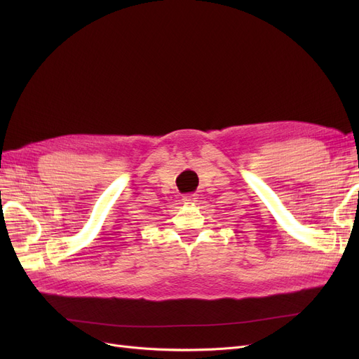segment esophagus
I'll list each match as a JSON object with an SVG mask.
<instances>
[{
	"instance_id": "34e87169",
	"label": "esophagus",
	"mask_w": 359,
	"mask_h": 359,
	"mask_svg": "<svg viewBox=\"0 0 359 359\" xmlns=\"http://www.w3.org/2000/svg\"><path fill=\"white\" fill-rule=\"evenodd\" d=\"M195 199H196L195 195H186V196L183 198V202H184V203H194Z\"/></svg>"
}]
</instances>
